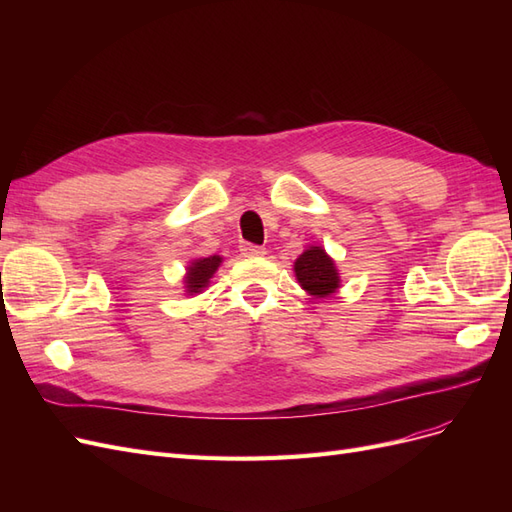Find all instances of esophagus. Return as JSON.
Returning <instances> with one entry per match:
<instances>
[{"label": "esophagus", "mask_w": 512, "mask_h": 512, "mask_svg": "<svg viewBox=\"0 0 512 512\" xmlns=\"http://www.w3.org/2000/svg\"><path fill=\"white\" fill-rule=\"evenodd\" d=\"M241 254L247 256V258H258V256H265L267 250H265V247H260V245H254V243H243Z\"/></svg>", "instance_id": "obj_1"}]
</instances>
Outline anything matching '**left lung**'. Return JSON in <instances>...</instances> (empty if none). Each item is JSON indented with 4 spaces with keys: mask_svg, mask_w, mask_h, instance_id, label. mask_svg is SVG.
Segmentation results:
<instances>
[{
    "mask_svg": "<svg viewBox=\"0 0 512 512\" xmlns=\"http://www.w3.org/2000/svg\"><path fill=\"white\" fill-rule=\"evenodd\" d=\"M294 275L305 292L316 299L329 297L339 288V273L333 258L320 245H309L307 250L294 260Z\"/></svg>",
    "mask_w": 512,
    "mask_h": 512,
    "instance_id": "left-lung-1",
    "label": "left lung"
}]
</instances>
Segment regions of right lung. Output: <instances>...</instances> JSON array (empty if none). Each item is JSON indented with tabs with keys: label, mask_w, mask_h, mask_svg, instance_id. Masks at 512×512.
Segmentation results:
<instances>
[{
	"label": "right lung",
	"mask_w": 512,
	"mask_h": 512,
	"mask_svg": "<svg viewBox=\"0 0 512 512\" xmlns=\"http://www.w3.org/2000/svg\"><path fill=\"white\" fill-rule=\"evenodd\" d=\"M222 258L220 256H207V258H196L190 262L188 273H185V292L188 294H196L203 288L209 286V280L213 277V273L218 271Z\"/></svg>",
	"instance_id": "right-lung-1"
}]
</instances>
